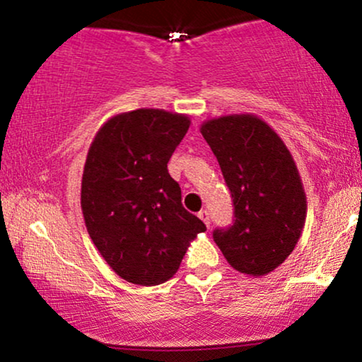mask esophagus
<instances>
[{
  "instance_id": "esophagus-1",
  "label": "esophagus",
  "mask_w": 362,
  "mask_h": 362,
  "mask_svg": "<svg viewBox=\"0 0 362 362\" xmlns=\"http://www.w3.org/2000/svg\"><path fill=\"white\" fill-rule=\"evenodd\" d=\"M199 218L202 219V221H204V224L207 228H209V224H211V216H209V213H207L206 209H202V211H199Z\"/></svg>"
}]
</instances>
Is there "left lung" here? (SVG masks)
<instances>
[{"mask_svg":"<svg viewBox=\"0 0 362 362\" xmlns=\"http://www.w3.org/2000/svg\"><path fill=\"white\" fill-rule=\"evenodd\" d=\"M233 199V224L213 238L231 267L265 276L289 257L306 219L296 163L277 132L252 114L224 115L201 126Z\"/></svg>","mask_w":362,"mask_h":362,"instance_id":"left-lung-1","label":"left lung"}]
</instances>
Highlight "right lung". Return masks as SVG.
I'll return each mask as SVG.
<instances>
[{
	"label": "right lung",
	"mask_w": 362,
	"mask_h": 362,
	"mask_svg": "<svg viewBox=\"0 0 362 362\" xmlns=\"http://www.w3.org/2000/svg\"><path fill=\"white\" fill-rule=\"evenodd\" d=\"M187 115L138 109L107 120L88 149L81 211L91 242L117 276L168 281L206 224L182 206L167 163L189 131Z\"/></svg>",
	"instance_id": "obj_1"
}]
</instances>
